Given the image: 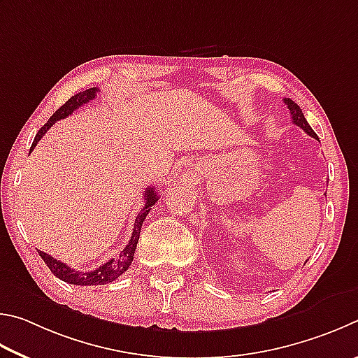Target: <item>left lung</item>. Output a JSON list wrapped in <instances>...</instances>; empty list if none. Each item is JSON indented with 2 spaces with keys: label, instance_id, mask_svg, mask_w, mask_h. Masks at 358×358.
Segmentation results:
<instances>
[{
  "label": "left lung",
  "instance_id": "left-lung-1",
  "mask_svg": "<svg viewBox=\"0 0 358 358\" xmlns=\"http://www.w3.org/2000/svg\"><path fill=\"white\" fill-rule=\"evenodd\" d=\"M285 103L287 105V108H289V113H291V116H292V122L296 124L297 127L302 129L303 131H306V134H308L310 136L316 138V140H317V135L315 134V130L311 129V125L306 122V119L303 116L302 110H300V106L296 102H294V100H291V99H285Z\"/></svg>",
  "mask_w": 358,
  "mask_h": 358
}]
</instances>
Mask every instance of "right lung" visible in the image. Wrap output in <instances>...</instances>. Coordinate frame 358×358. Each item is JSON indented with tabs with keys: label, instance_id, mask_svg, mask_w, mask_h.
Wrapping results in <instances>:
<instances>
[{
	"label": "right lung",
	"instance_id": "right-lung-1",
	"mask_svg": "<svg viewBox=\"0 0 358 358\" xmlns=\"http://www.w3.org/2000/svg\"><path fill=\"white\" fill-rule=\"evenodd\" d=\"M97 92H99V87H90V90L75 94V96L69 99L59 110H56L53 113V116L48 119L47 124L43 125L39 131H37L34 141H33V144H31L29 152L36 148V144L41 141V138L47 134V130L52 127V125H55L56 121L67 117L69 115H72V113L77 110L78 106L85 105L86 102H90V100L96 99ZM144 198H146V203H144V208L140 210V214H138V217L135 218L134 233H131V237H130L127 245H125L122 252L119 253L117 258H111L108 262H105V264H102L100 267L94 268V271L78 272V271H75V268H71L67 264H64V262L55 259L53 256L41 252V250H37V253H39V256L48 266V268L52 271L55 277H58L59 280L66 281V283L78 285V286H97V285L111 283V281H115L117 277H121V275L130 267L131 261H134L135 248H136L138 239H140L143 222L150 212V208H152V206L157 203L159 195H157L154 187H152V189H146V192H144Z\"/></svg>",
	"mask_w": 358,
	"mask_h": 358
}]
</instances>
